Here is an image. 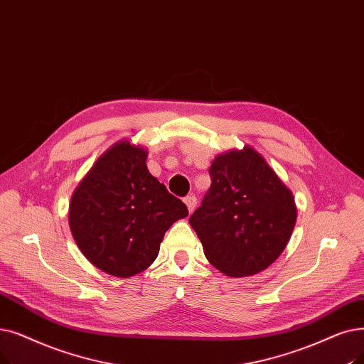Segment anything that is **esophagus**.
I'll list each match as a JSON object with an SVG mask.
<instances>
[{
  "instance_id": "esophagus-1",
  "label": "esophagus",
  "mask_w": 364,
  "mask_h": 364,
  "mask_svg": "<svg viewBox=\"0 0 364 364\" xmlns=\"http://www.w3.org/2000/svg\"><path fill=\"white\" fill-rule=\"evenodd\" d=\"M196 202H198V200H196V196H193V195L184 198V203L187 205L188 213H193V210H195V207H196Z\"/></svg>"
}]
</instances>
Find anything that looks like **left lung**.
Instances as JSON below:
<instances>
[{
  "label": "left lung",
  "mask_w": 364,
  "mask_h": 364,
  "mask_svg": "<svg viewBox=\"0 0 364 364\" xmlns=\"http://www.w3.org/2000/svg\"><path fill=\"white\" fill-rule=\"evenodd\" d=\"M211 187L188 218L205 257L228 277H248L272 264L296 225L290 188L255 149L218 154Z\"/></svg>",
  "instance_id": "8db88e82"
}]
</instances>
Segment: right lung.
Instances as JSON below:
<instances>
[{"label":"right lung","instance_id":"obj_1","mask_svg":"<svg viewBox=\"0 0 364 364\" xmlns=\"http://www.w3.org/2000/svg\"><path fill=\"white\" fill-rule=\"evenodd\" d=\"M144 147L119 141L95 162L70 203V229L83 256L102 272L128 278L159 255L165 232L186 205L157 181Z\"/></svg>","mask_w":364,"mask_h":364}]
</instances>
